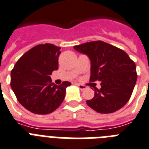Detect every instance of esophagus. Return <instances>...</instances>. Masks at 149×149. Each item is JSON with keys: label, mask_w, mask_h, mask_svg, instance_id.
Listing matches in <instances>:
<instances>
[{"label": "esophagus", "mask_w": 149, "mask_h": 149, "mask_svg": "<svg viewBox=\"0 0 149 149\" xmlns=\"http://www.w3.org/2000/svg\"><path fill=\"white\" fill-rule=\"evenodd\" d=\"M77 86L79 88V89H80V90H84V89H86L87 88L86 86L81 85V84H77Z\"/></svg>", "instance_id": "obj_1"}]
</instances>
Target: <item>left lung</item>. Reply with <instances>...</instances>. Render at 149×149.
<instances>
[{"label":"left lung","instance_id":"obj_1","mask_svg":"<svg viewBox=\"0 0 149 149\" xmlns=\"http://www.w3.org/2000/svg\"><path fill=\"white\" fill-rule=\"evenodd\" d=\"M91 60L89 81H101L94 97L86 104L100 113H112L128 102L137 80L136 66L123 49L103 41H91L73 47Z\"/></svg>","mask_w":149,"mask_h":149}]
</instances>
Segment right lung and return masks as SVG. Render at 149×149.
Wrapping results in <instances>:
<instances>
[{
	"instance_id": "obj_1",
	"label": "right lung",
	"mask_w": 149,
	"mask_h": 149,
	"mask_svg": "<svg viewBox=\"0 0 149 149\" xmlns=\"http://www.w3.org/2000/svg\"><path fill=\"white\" fill-rule=\"evenodd\" d=\"M60 47L39 44L29 49L17 60L10 73L11 86L17 100L24 108L35 114L51 113L63 102L66 87L52 83L50 75L58 70Z\"/></svg>"
}]
</instances>
